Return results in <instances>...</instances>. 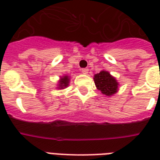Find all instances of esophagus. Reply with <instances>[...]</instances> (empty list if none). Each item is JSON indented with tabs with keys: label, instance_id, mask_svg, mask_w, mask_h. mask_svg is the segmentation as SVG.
<instances>
[{
	"label": "esophagus",
	"instance_id": "1",
	"mask_svg": "<svg viewBox=\"0 0 160 160\" xmlns=\"http://www.w3.org/2000/svg\"><path fill=\"white\" fill-rule=\"evenodd\" d=\"M81 72L83 73H85V74H87V73H88V68H82V69H81Z\"/></svg>",
	"mask_w": 160,
	"mask_h": 160
}]
</instances>
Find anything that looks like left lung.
<instances>
[{
	"label": "left lung",
	"mask_w": 160,
	"mask_h": 160,
	"mask_svg": "<svg viewBox=\"0 0 160 160\" xmlns=\"http://www.w3.org/2000/svg\"><path fill=\"white\" fill-rule=\"evenodd\" d=\"M94 82L98 89L106 96L113 95L118 92V83L109 72L101 71L100 73L95 74Z\"/></svg>",
	"instance_id": "1"
}]
</instances>
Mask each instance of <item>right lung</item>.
Segmentation results:
<instances>
[{"mask_svg": "<svg viewBox=\"0 0 160 160\" xmlns=\"http://www.w3.org/2000/svg\"><path fill=\"white\" fill-rule=\"evenodd\" d=\"M68 81H69V79L68 76H64L63 78L61 79L59 84V88H64L68 86Z\"/></svg>", "mask_w": 160, "mask_h": 160, "instance_id": "obj_1", "label": "right lung"}]
</instances>
